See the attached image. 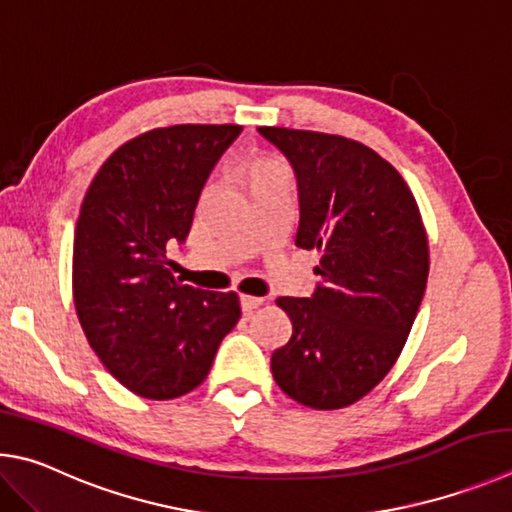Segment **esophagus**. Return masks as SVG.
<instances>
[{
	"label": "esophagus",
	"instance_id": "34e87169",
	"mask_svg": "<svg viewBox=\"0 0 512 512\" xmlns=\"http://www.w3.org/2000/svg\"><path fill=\"white\" fill-rule=\"evenodd\" d=\"M263 303H265V299H261V297H249V294H242V297H240V308H242V312H245V315L254 312L256 308H261Z\"/></svg>",
	"mask_w": 512,
	"mask_h": 512
}]
</instances>
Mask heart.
Wrapping results in <instances>:
<instances>
[{"mask_svg": "<svg viewBox=\"0 0 512 512\" xmlns=\"http://www.w3.org/2000/svg\"><path fill=\"white\" fill-rule=\"evenodd\" d=\"M267 164H276V161H272V159H265V161H258V164L254 166V168H258V166H267Z\"/></svg>", "mask_w": 512, "mask_h": 512, "instance_id": "obj_1", "label": "heart"}]
</instances>
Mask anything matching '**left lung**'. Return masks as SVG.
<instances>
[{"mask_svg": "<svg viewBox=\"0 0 512 512\" xmlns=\"http://www.w3.org/2000/svg\"><path fill=\"white\" fill-rule=\"evenodd\" d=\"M294 168L297 247L317 249L321 283L310 299L281 297L292 337L272 375L292 400L342 409L396 364L427 288L429 245L414 193L360 141L310 130L258 128Z\"/></svg>", "mask_w": 512, "mask_h": 512, "instance_id": "obj_1", "label": "left lung"}]
</instances>
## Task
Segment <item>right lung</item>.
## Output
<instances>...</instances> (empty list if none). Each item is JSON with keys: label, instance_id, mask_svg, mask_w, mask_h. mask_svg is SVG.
I'll return each instance as SVG.
<instances>
[{"label": "right lung", "instance_id": "1", "mask_svg": "<svg viewBox=\"0 0 512 512\" xmlns=\"http://www.w3.org/2000/svg\"><path fill=\"white\" fill-rule=\"evenodd\" d=\"M240 125H170L116 148L89 184L74 233V303L98 360L123 387L170 400L202 384L238 324L236 292L184 285V242L206 177Z\"/></svg>", "mask_w": 512, "mask_h": 512}]
</instances>
